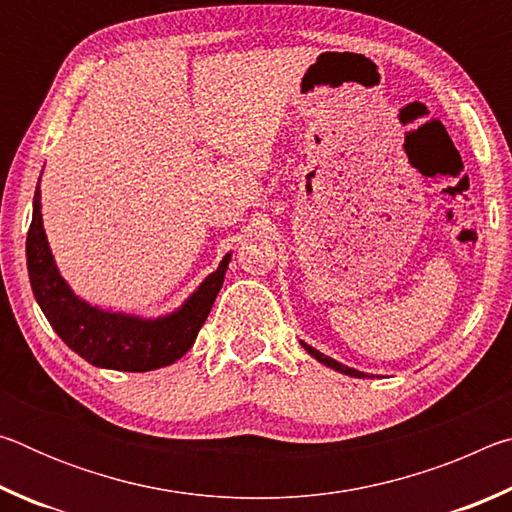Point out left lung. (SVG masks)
I'll return each instance as SVG.
<instances>
[{"instance_id": "obj_1", "label": "left lung", "mask_w": 512, "mask_h": 512, "mask_svg": "<svg viewBox=\"0 0 512 512\" xmlns=\"http://www.w3.org/2000/svg\"><path fill=\"white\" fill-rule=\"evenodd\" d=\"M300 345H302V348H305L309 354H311V357H314V359H318L320 363H325V366L327 368H334V370H339V372H343V375H350V377H368L366 375V372H359V370H354V368H348V366H343V363H339V361H334L332 357H325V354L323 352H318V350H314V348H311V345H307V343H302L300 341ZM372 377V375H370Z\"/></svg>"}]
</instances>
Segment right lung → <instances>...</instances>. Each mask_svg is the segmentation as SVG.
Wrapping results in <instances>:
<instances>
[{
  "label": "right lung",
  "instance_id": "right-lung-1",
  "mask_svg": "<svg viewBox=\"0 0 512 512\" xmlns=\"http://www.w3.org/2000/svg\"><path fill=\"white\" fill-rule=\"evenodd\" d=\"M232 253L201 282L185 305L160 318H140L92 307L60 277L42 228L40 185L33 196V219L27 235V266L33 296L54 332L79 357L97 368L146 372L171 366L192 348L207 314L219 296Z\"/></svg>",
  "mask_w": 512,
  "mask_h": 512
}]
</instances>
